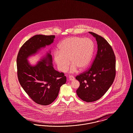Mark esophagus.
Returning <instances> with one entry per match:
<instances>
[{
	"label": "esophagus",
	"mask_w": 133,
	"mask_h": 133,
	"mask_svg": "<svg viewBox=\"0 0 133 133\" xmlns=\"http://www.w3.org/2000/svg\"><path fill=\"white\" fill-rule=\"evenodd\" d=\"M69 80L70 81H73L75 80V78L72 76H69Z\"/></svg>",
	"instance_id": "34e87169"
}]
</instances>
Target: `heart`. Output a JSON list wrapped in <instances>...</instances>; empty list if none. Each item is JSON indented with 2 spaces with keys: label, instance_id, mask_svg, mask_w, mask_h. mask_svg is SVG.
<instances>
[{
  "label": "heart",
  "instance_id": "heart-1",
  "mask_svg": "<svg viewBox=\"0 0 133 133\" xmlns=\"http://www.w3.org/2000/svg\"><path fill=\"white\" fill-rule=\"evenodd\" d=\"M58 48L53 57L58 70L65 72L70 62V72L75 73L78 69L82 71L88 66L93 55L94 44L89 38L74 36L65 39Z\"/></svg>",
  "mask_w": 133,
  "mask_h": 133
}]
</instances>
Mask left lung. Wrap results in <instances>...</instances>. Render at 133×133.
<instances>
[{
    "label": "left lung",
    "mask_w": 133,
    "mask_h": 133,
    "mask_svg": "<svg viewBox=\"0 0 133 133\" xmlns=\"http://www.w3.org/2000/svg\"><path fill=\"white\" fill-rule=\"evenodd\" d=\"M95 38L98 50L89 69L77 76L80 86L76 91L84 101L92 102L100 99L111 86L116 75V59L112 47L101 36L89 32Z\"/></svg>",
    "instance_id": "1"
}]
</instances>
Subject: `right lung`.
<instances>
[{"label":"right lung","mask_w":133,"mask_h":133,"mask_svg":"<svg viewBox=\"0 0 133 133\" xmlns=\"http://www.w3.org/2000/svg\"><path fill=\"white\" fill-rule=\"evenodd\" d=\"M55 37L41 34L33 36L22 46L17 57V76L21 87L33 101L41 105L54 101L60 87L66 83V77L54 69L50 51L34 65L28 58L50 45Z\"/></svg>","instance_id":"1"}]
</instances>
